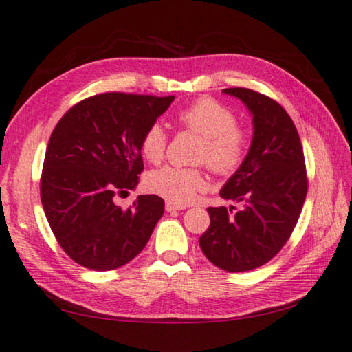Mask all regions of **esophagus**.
I'll list each match as a JSON object with an SVG mask.
<instances>
[{
  "label": "esophagus",
  "mask_w": 352,
  "mask_h": 352,
  "mask_svg": "<svg viewBox=\"0 0 352 352\" xmlns=\"http://www.w3.org/2000/svg\"><path fill=\"white\" fill-rule=\"evenodd\" d=\"M166 210H167L168 212H175V211H182V210H185V206H184V205H176V204L167 202V204H166Z\"/></svg>",
  "instance_id": "obj_1"
}]
</instances>
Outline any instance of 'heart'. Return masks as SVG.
Returning a JSON list of instances; mask_svg holds the SVG:
<instances>
[{
  "mask_svg": "<svg viewBox=\"0 0 352 352\" xmlns=\"http://www.w3.org/2000/svg\"><path fill=\"white\" fill-rule=\"evenodd\" d=\"M177 124L184 131L200 136L195 162L206 164L214 175L231 176L245 164L250 133L236 123L235 112L216 98L202 97L177 112ZM168 135L160 123L150 124L141 136L140 150L150 164H160L166 157ZM147 188L176 205H186L197 192L206 188L202 167H162L148 173Z\"/></svg>",
  "mask_w": 352,
  "mask_h": 352,
  "instance_id": "heart-1",
  "label": "heart"
}]
</instances>
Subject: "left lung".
Here are the masks:
<instances>
[{"instance_id": "left-lung-1", "label": "left lung", "mask_w": 352, "mask_h": 352, "mask_svg": "<svg viewBox=\"0 0 352 352\" xmlns=\"http://www.w3.org/2000/svg\"><path fill=\"white\" fill-rule=\"evenodd\" d=\"M254 116L248 157L220 196L240 205L208 208L211 223L199 239L202 252L226 272L263 266L289 241L307 197L308 177L299 133L284 107L248 88H226Z\"/></svg>"}]
</instances>
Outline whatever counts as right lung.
<instances>
[{
	"label": "right lung",
	"instance_id": "add662e5",
	"mask_svg": "<svg viewBox=\"0 0 352 352\" xmlns=\"http://www.w3.org/2000/svg\"><path fill=\"white\" fill-rule=\"evenodd\" d=\"M175 97L103 92L65 112L50 136L41 200L65 254L91 270H113L138 255L164 214V200L138 196L127 210L116 199L144 170L140 141Z\"/></svg>",
	"mask_w": 352,
	"mask_h": 352
}]
</instances>
